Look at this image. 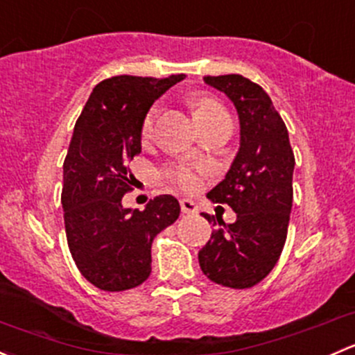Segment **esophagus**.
Returning <instances> with one entry per match:
<instances>
[{"label": "esophagus", "instance_id": "34e87169", "mask_svg": "<svg viewBox=\"0 0 355 355\" xmlns=\"http://www.w3.org/2000/svg\"><path fill=\"white\" fill-rule=\"evenodd\" d=\"M180 207H182V213L184 214H196L199 211L198 204L191 199H182L180 200Z\"/></svg>", "mask_w": 355, "mask_h": 355}]
</instances>
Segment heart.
I'll list each match as a JSON object with an SVG mask.
<instances>
[{
  "label": "heart",
  "mask_w": 355,
  "mask_h": 355,
  "mask_svg": "<svg viewBox=\"0 0 355 355\" xmlns=\"http://www.w3.org/2000/svg\"><path fill=\"white\" fill-rule=\"evenodd\" d=\"M192 108H194V116L196 121H207L213 120V118L221 116V114H227L223 106L216 101V99L209 98V96H198V98L192 99ZM157 114V108H151L148 111V114L144 116L142 121L141 134L142 137H148L153 130V125H155ZM202 175L204 168L202 166H191V164H175L164 170V177L175 184L177 187H180L185 192H194L198 191L202 184Z\"/></svg>",
  "instance_id": "obj_1"
}]
</instances>
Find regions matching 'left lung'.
<instances>
[{"mask_svg":"<svg viewBox=\"0 0 355 355\" xmlns=\"http://www.w3.org/2000/svg\"><path fill=\"white\" fill-rule=\"evenodd\" d=\"M225 92L241 120V148L225 180L207 194L237 213L234 223L204 214L218 225L199 250V264L211 282L250 288L270 275L287 241L295 157L280 113L261 85L242 75L204 77Z\"/></svg>","mask_w":355,"mask_h":355,"instance_id":"8db88e82","label":"left lung"}]
</instances>
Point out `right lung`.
<instances>
[{
	"label": "right lung",
	"mask_w": 355,
	"mask_h": 355,
	"mask_svg": "<svg viewBox=\"0 0 355 355\" xmlns=\"http://www.w3.org/2000/svg\"><path fill=\"white\" fill-rule=\"evenodd\" d=\"M185 75H116L92 89L63 163V218L78 271L106 292L134 288L151 275V245L175 223L180 204L157 196L144 211L121 206L132 191L128 163L141 153V127L153 103Z\"/></svg>",
	"instance_id": "add662e5"
}]
</instances>
